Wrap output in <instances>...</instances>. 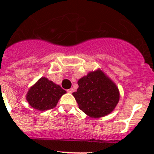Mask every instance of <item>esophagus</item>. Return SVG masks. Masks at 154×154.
Returning <instances> with one entry per match:
<instances>
[{"mask_svg":"<svg viewBox=\"0 0 154 154\" xmlns=\"http://www.w3.org/2000/svg\"><path fill=\"white\" fill-rule=\"evenodd\" d=\"M67 91H68V92H69V93H72V92L75 91V89H73V88H71V89H68Z\"/></svg>","mask_w":154,"mask_h":154,"instance_id":"obj_1","label":"esophagus"}]
</instances>
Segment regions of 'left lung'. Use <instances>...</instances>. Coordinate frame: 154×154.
I'll return each mask as SVG.
<instances>
[{"label": "left lung", "instance_id": "left-lung-1", "mask_svg": "<svg viewBox=\"0 0 154 154\" xmlns=\"http://www.w3.org/2000/svg\"><path fill=\"white\" fill-rule=\"evenodd\" d=\"M72 95L79 108L92 118L111 113L119 100V91L114 82L101 69L90 72L78 81Z\"/></svg>", "mask_w": 154, "mask_h": 154}]
</instances>
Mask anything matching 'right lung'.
Here are the masks:
<instances>
[{"label":"right lung","mask_w":154,"mask_h":154,"mask_svg":"<svg viewBox=\"0 0 154 154\" xmlns=\"http://www.w3.org/2000/svg\"><path fill=\"white\" fill-rule=\"evenodd\" d=\"M66 93L59 85L54 83L45 77H42L30 87L26 99L32 108L45 111L56 106L58 100Z\"/></svg>","instance_id":"1"}]
</instances>
